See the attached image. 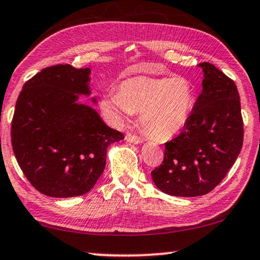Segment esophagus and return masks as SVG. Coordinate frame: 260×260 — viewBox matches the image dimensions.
<instances>
[{
	"mask_svg": "<svg viewBox=\"0 0 260 260\" xmlns=\"http://www.w3.org/2000/svg\"><path fill=\"white\" fill-rule=\"evenodd\" d=\"M126 141L131 142V143H135V145H139V143H142V139L138 135H133V134H127L126 135Z\"/></svg>",
	"mask_w": 260,
	"mask_h": 260,
	"instance_id": "obj_1",
	"label": "esophagus"
}]
</instances>
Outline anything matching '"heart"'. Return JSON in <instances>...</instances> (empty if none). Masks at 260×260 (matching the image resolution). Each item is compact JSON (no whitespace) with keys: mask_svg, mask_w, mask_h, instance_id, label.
I'll return each mask as SVG.
<instances>
[{"mask_svg":"<svg viewBox=\"0 0 260 260\" xmlns=\"http://www.w3.org/2000/svg\"><path fill=\"white\" fill-rule=\"evenodd\" d=\"M196 100V88L184 77L138 76L108 91L100 106L114 123L140 113L143 131L155 140H169L184 128Z\"/></svg>","mask_w":260,"mask_h":260,"instance_id":"b5f03b06","label":"heart"}]
</instances>
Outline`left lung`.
<instances>
[{
	"label": "left lung",
	"mask_w": 260,
	"mask_h": 260,
	"mask_svg": "<svg viewBox=\"0 0 260 260\" xmlns=\"http://www.w3.org/2000/svg\"><path fill=\"white\" fill-rule=\"evenodd\" d=\"M202 92L181 134L165 145L152 172L155 185L172 196L211 191L234 166L243 146L241 99L235 81L210 63H201Z\"/></svg>",
	"instance_id": "8db88e82"
}]
</instances>
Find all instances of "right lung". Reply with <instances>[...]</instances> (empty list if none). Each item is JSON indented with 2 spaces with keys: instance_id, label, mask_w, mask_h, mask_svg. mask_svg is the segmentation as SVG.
Returning <instances> with one entry per match:
<instances>
[{
  "instance_id": "right-lung-1",
  "label": "right lung",
  "mask_w": 260,
  "mask_h": 260,
  "mask_svg": "<svg viewBox=\"0 0 260 260\" xmlns=\"http://www.w3.org/2000/svg\"><path fill=\"white\" fill-rule=\"evenodd\" d=\"M91 69H43L19 93L11 123L15 157L26 179L46 196L67 199L94 187L107 148L122 140L98 112L79 103L91 95ZM91 102L96 104L95 96Z\"/></svg>"
}]
</instances>
